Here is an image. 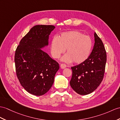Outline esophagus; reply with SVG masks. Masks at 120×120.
<instances>
[{
    "label": "esophagus",
    "mask_w": 120,
    "mask_h": 120,
    "mask_svg": "<svg viewBox=\"0 0 120 120\" xmlns=\"http://www.w3.org/2000/svg\"><path fill=\"white\" fill-rule=\"evenodd\" d=\"M60 67L62 69H65L66 67H67V66L65 65V64H60Z\"/></svg>",
    "instance_id": "obj_1"
}]
</instances>
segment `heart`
I'll use <instances>...</instances> for the list:
<instances>
[{
  "instance_id": "b5f03b06",
  "label": "heart",
  "mask_w": 120,
  "mask_h": 120,
  "mask_svg": "<svg viewBox=\"0 0 120 120\" xmlns=\"http://www.w3.org/2000/svg\"><path fill=\"white\" fill-rule=\"evenodd\" d=\"M93 46L90 38L77 30L62 33L54 37L50 43V50L52 56L59 58L66 51L67 53L62 58L63 62L79 64L86 60L90 56Z\"/></svg>"
}]
</instances>
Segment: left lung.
<instances>
[{
	"instance_id": "obj_1",
	"label": "left lung",
	"mask_w": 120,
	"mask_h": 120,
	"mask_svg": "<svg viewBox=\"0 0 120 120\" xmlns=\"http://www.w3.org/2000/svg\"><path fill=\"white\" fill-rule=\"evenodd\" d=\"M95 44L87 59L71 67L72 76L70 84L77 94H89L94 92L103 80L106 62V52L103 43L96 33Z\"/></svg>"
}]
</instances>
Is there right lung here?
<instances>
[{
    "label": "right lung",
    "mask_w": 120,
    "mask_h": 120,
    "mask_svg": "<svg viewBox=\"0 0 120 120\" xmlns=\"http://www.w3.org/2000/svg\"><path fill=\"white\" fill-rule=\"evenodd\" d=\"M53 25H37L20 41L15 54L16 72L26 91L42 96L50 89L59 64L42 49L48 46Z\"/></svg>",
    "instance_id": "add662e5"
}]
</instances>
